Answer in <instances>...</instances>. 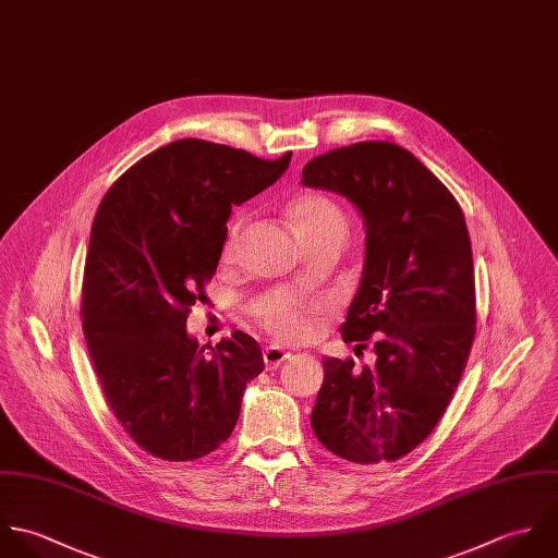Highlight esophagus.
I'll list each match as a JSON object with an SVG mask.
<instances>
[{"instance_id": "34e87169", "label": "esophagus", "mask_w": 558, "mask_h": 558, "mask_svg": "<svg viewBox=\"0 0 558 558\" xmlns=\"http://www.w3.org/2000/svg\"><path fill=\"white\" fill-rule=\"evenodd\" d=\"M291 357V353L289 351H284V349H280V347H265V351H263V360H265V366L269 368V371H274V368H278L284 360H289Z\"/></svg>"}]
</instances>
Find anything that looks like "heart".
I'll return each instance as SVG.
<instances>
[{
  "instance_id": "b5f03b06",
  "label": "heart",
  "mask_w": 558,
  "mask_h": 558,
  "mask_svg": "<svg viewBox=\"0 0 558 558\" xmlns=\"http://www.w3.org/2000/svg\"><path fill=\"white\" fill-rule=\"evenodd\" d=\"M295 223L300 232H347V218L342 209L326 196H308L295 207ZM241 222H234L228 230L226 254H232L239 239ZM313 304L293 295L265 298L254 306L258 324L284 342H298L313 332Z\"/></svg>"
}]
</instances>
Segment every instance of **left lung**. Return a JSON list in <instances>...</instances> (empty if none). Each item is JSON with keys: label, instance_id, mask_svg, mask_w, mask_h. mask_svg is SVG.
I'll list each match as a JSON object with an SVG mask.
<instances>
[{"label": "left lung", "instance_id": "1", "mask_svg": "<svg viewBox=\"0 0 558 558\" xmlns=\"http://www.w3.org/2000/svg\"><path fill=\"white\" fill-rule=\"evenodd\" d=\"M302 185L344 196L366 230L357 293L340 326L373 366L324 360L311 425L353 463L395 461L442 418L474 340L472 247L442 181L392 142H357L311 159Z\"/></svg>", "mask_w": 558, "mask_h": 558}]
</instances>
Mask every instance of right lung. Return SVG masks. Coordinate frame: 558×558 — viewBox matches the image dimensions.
I'll return each mask as SVG.
<instances>
[{
    "instance_id": "obj_1",
    "label": "right lung",
    "mask_w": 558,
    "mask_h": 558,
    "mask_svg": "<svg viewBox=\"0 0 558 558\" xmlns=\"http://www.w3.org/2000/svg\"><path fill=\"white\" fill-rule=\"evenodd\" d=\"M289 161L185 137L131 166L99 205L82 289L86 344L113 416L159 459L220 448L245 384L265 368L252 336L201 347L185 324L218 269L232 207L274 185Z\"/></svg>"
}]
</instances>
